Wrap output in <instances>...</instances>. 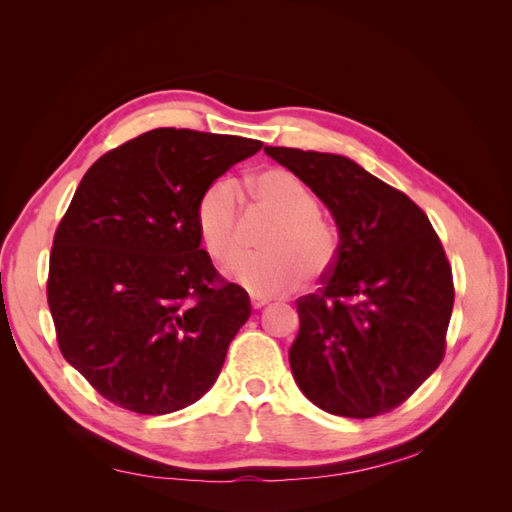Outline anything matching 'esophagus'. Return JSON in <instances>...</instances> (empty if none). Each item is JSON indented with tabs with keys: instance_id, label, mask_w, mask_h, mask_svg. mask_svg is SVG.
Here are the masks:
<instances>
[{
	"instance_id": "34e87169",
	"label": "esophagus",
	"mask_w": 512,
	"mask_h": 512,
	"mask_svg": "<svg viewBox=\"0 0 512 512\" xmlns=\"http://www.w3.org/2000/svg\"><path fill=\"white\" fill-rule=\"evenodd\" d=\"M250 303H253V308H255V310H259V308L268 306L270 299H268V297H264V295H250Z\"/></svg>"
}]
</instances>
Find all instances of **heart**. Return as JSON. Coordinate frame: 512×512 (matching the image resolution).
<instances>
[{
  "instance_id": "b5f03b06",
  "label": "heart",
  "mask_w": 512,
  "mask_h": 512,
  "mask_svg": "<svg viewBox=\"0 0 512 512\" xmlns=\"http://www.w3.org/2000/svg\"><path fill=\"white\" fill-rule=\"evenodd\" d=\"M259 209L277 220L264 237V255L239 259L233 279L255 292L288 290L303 277L317 279L330 270L336 255L334 228L319 215L312 191L286 169H266L250 180ZM195 226L217 264L233 262L242 246L239 195L233 180H213L195 204Z\"/></svg>"
}]
</instances>
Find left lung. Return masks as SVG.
<instances>
[{
	"mask_svg": "<svg viewBox=\"0 0 512 512\" xmlns=\"http://www.w3.org/2000/svg\"><path fill=\"white\" fill-rule=\"evenodd\" d=\"M317 193L339 226L321 288L297 299L290 367L323 411L374 418L402 405L444 358L453 273L429 217L354 160L266 147Z\"/></svg>",
	"mask_w": 512,
	"mask_h": 512,
	"instance_id": "left-lung-1",
	"label": "left lung"
}]
</instances>
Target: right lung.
I'll list each match as a JSON object with an SVG mask.
<instances>
[{
  "mask_svg": "<svg viewBox=\"0 0 512 512\" xmlns=\"http://www.w3.org/2000/svg\"><path fill=\"white\" fill-rule=\"evenodd\" d=\"M262 147L160 127L83 176L54 233L48 306L63 358L114 405L165 416L220 376L250 301L200 248L195 204Z\"/></svg>",
  "mask_w": 512,
  "mask_h": 512,
  "instance_id": "right-lung-1",
  "label": "right lung"
}]
</instances>
